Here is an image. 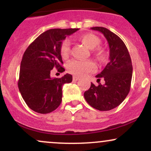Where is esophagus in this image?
I'll return each mask as SVG.
<instances>
[{
  "label": "esophagus",
  "mask_w": 151,
  "mask_h": 151,
  "mask_svg": "<svg viewBox=\"0 0 151 151\" xmlns=\"http://www.w3.org/2000/svg\"><path fill=\"white\" fill-rule=\"evenodd\" d=\"M79 79V77H77V76H74L73 77V80L74 81H77Z\"/></svg>",
  "instance_id": "1"
}]
</instances>
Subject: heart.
I'll return each mask as SVG.
<instances>
[{
  "mask_svg": "<svg viewBox=\"0 0 151 151\" xmlns=\"http://www.w3.org/2000/svg\"><path fill=\"white\" fill-rule=\"evenodd\" d=\"M79 40L86 47L92 50L94 49L100 44V40L97 36L91 33H84L81 35ZM70 50V43L68 40H64L60 47V54L62 58L66 59L69 57ZM96 55L101 60L104 59V55L100 50L96 51ZM67 70L69 72L77 76H83L86 74L92 72L96 69V65L91 60L81 61V60H74L67 64Z\"/></svg>",
  "mask_w": 151,
  "mask_h": 151,
  "instance_id": "1",
  "label": "heart"
}]
</instances>
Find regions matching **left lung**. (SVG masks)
I'll list each match as a JSON object with an SVG mask.
<instances>
[{"instance_id":"8db88e82","label":"left lung","mask_w":151,"mask_h":151,"mask_svg":"<svg viewBox=\"0 0 151 151\" xmlns=\"http://www.w3.org/2000/svg\"><path fill=\"white\" fill-rule=\"evenodd\" d=\"M104 35L109 46V62L100 74L96 76L99 84L91 83L84 93L87 103L99 111L111 110L124 101L131 89L133 67L126 45L119 36L103 27H91ZM105 79V84L99 81Z\"/></svg>"}]
</instances>
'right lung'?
Segmentation results:
<instances>
[{"label":"right lung","instance_id":"right-lung-1","mask_svg":"<svg viewBox=\"0 0 151 151\" xmlns=\"http://www.w3.org/2000/svg\"><path fill=\"white\" fill-rule=\"evenodd\" d=\"M79 28L50 29L39 35L24 52L20 64L18 88L26 104L34 111L48 114L62 102V86L72 81L66 74L61 78L50 77L53 68L61 72L65 70L60 47L67 35Z\"/></svg>","mask_w":151,"mask_h":151}]
</instances>
